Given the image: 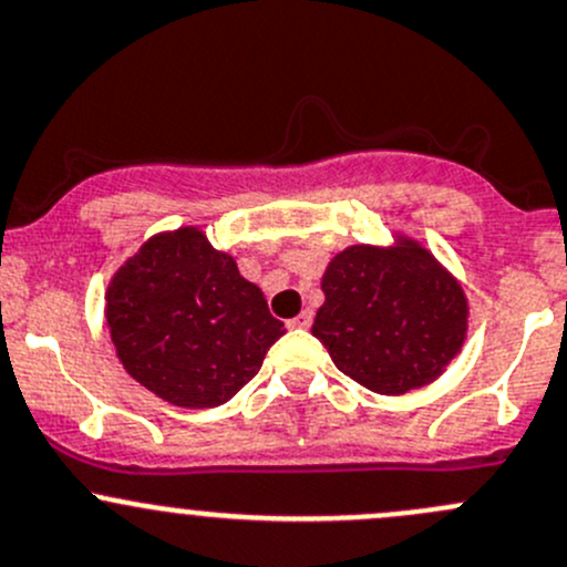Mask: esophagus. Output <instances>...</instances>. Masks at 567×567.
I'll return each instance as SVG.
<instances>
[{
    "label": "esophagus",
    "mask_w": 567,
    "mask_h": 567,
    "mask_svg": "<svg viewBox=\"0 0 567 567\" xmlns=\"http://www.w3.org/2000/svg\"><path fill=\"white\" fill-rule=\"evenodd\" d=\"M311 322H313V313L311 311H302V313H297L295 319H289V324L291 330H308V327H311Z\"/></svg>",
    "instance_id": "esophagus-1"
}]
</instances>
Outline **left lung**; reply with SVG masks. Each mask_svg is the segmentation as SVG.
Returning <instances> with one entry per match:
<instances>
[{
	"instance_id": "obj_1",
	"label": "left lung",
	"mask_w": 567,
	"mask_h": 567,
	"mask_svg": "<svg viewBox=\"0 0 567 567\" xmlns=\"http://www.w3.org/2000/svg\"><path fill=\"white\" fill-rule=\"evenodd\" d=\"M311 332L338 371L382 395L434 382L466 338V295L431 250L395 237L390 248L352 245L322 276Z\"/></svg>"
}]
</instances>
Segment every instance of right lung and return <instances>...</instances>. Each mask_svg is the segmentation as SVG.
I'll list each match as a JSON object with an SVG mask.
<instances>
[{
    "mask_svg": "<svg viewBox=\"0 0 567 567\" xmlns=\"http://www.w3.org/2000/svg\"><path fill=\"white\" fill-rule=\"evenodd\" d=\"M106 324L125 371L185 410L226 404L286 332L259 286L196 226L155 235L114 272Z\"/></svg>",
    "mask_w": 567,
    "mask_h": 567,
    "instance_id": "right-lung-1",
    "label": "right lung"
}]
</instances>
